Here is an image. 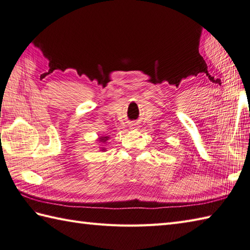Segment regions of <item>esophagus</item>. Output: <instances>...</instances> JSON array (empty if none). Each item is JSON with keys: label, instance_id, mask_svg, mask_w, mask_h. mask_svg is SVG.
I'll return each instance as SVG.
<instances>
[{"label": "esophagus", "instance_id": "esophagus-1", "mask_svg": "<svg viewBox=\"0 0 250 250\" xmlns=\"http://www.w3.org/2000/svg\"><path fill=\"white\" fill-rule=\"evenodd\" d=\"M137 129H139V126H137L136 125H130V130H137Z\"/></svg>", "mask_w": 250, "mask_h": 250}]
</instances>
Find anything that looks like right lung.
<instances>
[{"label": "right lung", "mask_w": 250, "mask_h": 250, "mask_svg": "<svg viewBox=\"0 0 250 250\" xmlns=\"http://www.w3.org/2000/svg\"><path fill=\"white\" fill-rule=\"evenodd\" d=\"M108 140H109V136H99V139L97 141L101 143V144H106ZM100 148H101V151H106L105 147H100Z\"/></svg>", "instance_id": "1"}]
</instances>
